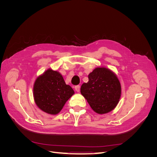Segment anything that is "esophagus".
Instances as JSON below:
<instances>
[{"label":"esophagus","instance_id":"34e87169","mask_svg":"<svg viewBox=\"0 0 157 157\" xmlns=\"http://www.w3.org/2000/svg\"><path fill=\"white\" fill-rule=\"evenodd\" d=\"M80 86H79V85H77V86H75V89L76 91H77V92H80Z\"/></svg>","mask_w":157,"mask_h":157}]
</instances>
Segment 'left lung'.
Instances as JSON below:
<instances>
[{
    "label": "left lung",
    "mask_w": 157,
    "mask_h": 157,
    "mask_svg": "<svg viewBox=\"0 0 157 157\" xmlns=\"http://www.w3.org/2000/svg\"><path fill=\"white\" fill-rule=\"evenodd\" d=\"M80 92L95 112L105 114L115 109L119 101L121 86L113 71L98 67L89 74L88 82L82 84Z\"/></svg>",
    "instance_id": "8db88e82"
}]
</instances>
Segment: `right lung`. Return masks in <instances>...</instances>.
Here are the masks:
<instances>
[{
    "instance_id": "1",
    "label": "right lung",
    "mask_w": 157,
    "mask_h": 157,
    "mask_svg": "<svg viewBox=\"0 0 157 157\" xmlns=\"http://www.w3.org/2000/svg\"><path fill=\"white\" fill-rule=\"evenodd\" d=\"M74 93L73 88L65 84L62 75L50 69L36 79L33 87L36 105L50 115L59 113Z\"/></svg>"
}]
</instances>
